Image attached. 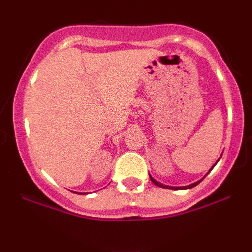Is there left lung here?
Masks as SVG:
<instances>
[{
	"instance_id": "8db88e82",
	"label": "left lung",
	"mask_w": 252,
	"mask_h": 252,
	"mask_svg": "<svg viewBox=\"0 0 252 252\" xmlns=\"http://www.w3.org/2000/svg\"><path fill=\"white\" fill-rule=\"evenodd\" d=\"M222 155V154H221ZM220 158H221V156H220ZM220 158H218V160H217V162H218V161L219 160H220ZM217 162L215 163V164H213V166H212V168H211L210 170H209V173L211 172V170H212L213 169V167H215L216 166V164H217ZM209 173H207V174H209ZM206 174V175H207ZM206 175H205V176H206ZM149 178H150V180H152V182H153V184H155L156 185V186H158V187H163V189H174V190H176V189H192V187H194V186H196V185H198L199 184V182H200L201 180H202V179H204V178H202L201 179V180H199V181H196V182H193V184H190V185H187V186H180V187H175V186H168V185H163V184H161V182H158V181H156L155 180V179L154 178H153V176L152 175H150L149 174Z\"/></svg>"
}]
</instances>
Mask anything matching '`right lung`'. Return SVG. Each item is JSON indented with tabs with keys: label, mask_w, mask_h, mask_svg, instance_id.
Instances as JSON below:
<instances>
[{
	"label": "right lung",
	"mask_w": 252,
	"mask_h": 252,
	"mask_svg": "<svg viewBox=\"0 0 252 252\" xmlns=\"http://www.w3.org/2000/svg\"><path fill=\"white\" fill-rule=\"evenodd\" d=\"M77 194H78V193H77ZM80 194H84V193H80Z\"/></svg>",
	"instance_id": "obj_1"
}]
</instances>
